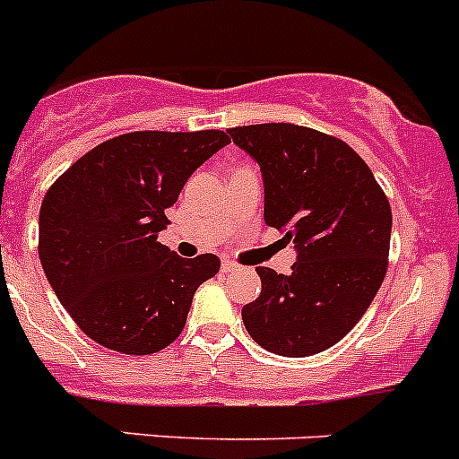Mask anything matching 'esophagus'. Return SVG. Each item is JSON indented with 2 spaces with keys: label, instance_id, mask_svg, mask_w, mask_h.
Wrapping results in <instances>:
<instances>
[{
  "label": "esophagus",
  "instance_id": "34e87169",
  "mask_svg": "<svg viewBox=\"0 0 459 459\" xmlns=\"http://www.w3.org/2000/svg\"><path fill=\"white\" fill-rule=\"evenodd\" d=\"M238 264L235 263H230V260H224V263H221V272L224 273H233V272H238Z\"/></svg>",
  "mask_w": 459,
  "mask_h": 459
}]
</instances>
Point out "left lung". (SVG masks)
<instances>
[{
    "instance_id": "1",
    "label": "left lung",
    "mask_w": 459,
    "mask_h": 459,
    "mask_svg": "<svg viewBox=\"0 0 459 459\" xmlns=\"http://www.w3.org/2000/svg\"><path fill=\"white\" fill-rule=\"evenodd\" d=\"M258 160L264 221L294 242L292 272L255 267L263 290L242 307L263 349L285 358L321 353L365 315L387 273L392 208L344 140L297 124L229 128Z\"/></svg>"
}]
</instances>
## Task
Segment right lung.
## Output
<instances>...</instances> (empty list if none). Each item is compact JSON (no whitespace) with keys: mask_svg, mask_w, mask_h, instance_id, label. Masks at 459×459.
I'll return each mask as SVG.
<instances>
[{"mask_svg":"<svg viewBox=\"0 0 459 459\" xmlns=\"http://www.w3.org/2000/svg\"><path fill=\"white\" fill-rule=\"evenodd\" d=\"M224 131H133L97 144L47 190L38 254L58 301L97 344L126 355L181 335L196 288L220 258H181L158 242L165 210Z\"/></svg>","mask_w":459,"mask_h":459,"instance_id":"right-lung-1","label":"right lung"}]
</instances>
